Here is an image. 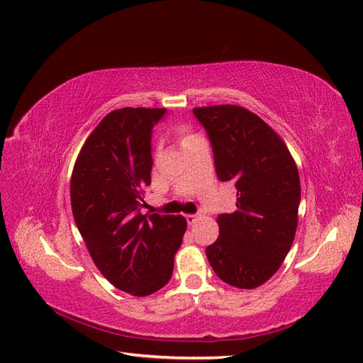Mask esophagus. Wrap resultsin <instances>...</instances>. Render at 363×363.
I'll return each mask as SVG.
<instances>
[{
	"label": "esophagus",
	"mask_w": 363,
	"mask_h": 363,
	"mask_svg": "<svg viewBox=\"0 0 363 363\" xmlns=\"http://www.w3.org/2000/svg\"><path fill=\"white\" fill-rule=\"evenodd\" d=\"M186 220H187L189 225H195V223L199 220V215L198 213H189V215H186Z\"/></svg>",
	"instance_id": "1"
}]
</instances>
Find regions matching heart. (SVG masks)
<instances>
[{
	"mask_svg": "<svg viewBox=\"0 0 363 363\" xmlns=\"http://www.w3.org/2000/svg\"><path fill=\"white\" fill-rule=\"evenodd\" d=\"M177 135H179V140H181V145H184V143H186V142H189V140H190V138H191V137H194V135H191V134H189V133H187V130H184V129H179V134H177Z\"/></svg>",
	"mask_w": 363,
	"mask_h": 363,
	"instance_id": "b5f03b06",
	"label": "heart"
}]
</instances>
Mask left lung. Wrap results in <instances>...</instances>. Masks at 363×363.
<instances>
[{"mask_svg": "<svg viewBox=\"0 0 363 363\" xmlns=\"http://www.w3.org/2000/svg\"><path fill=\"white\" fill-rule=\"evenodd\" d=\"M194 113L211 138L218 179L237 189V211L218 215L220 235L206 256L223 282L256 289L279 269L296 234V164L282 138L245 107H195Z\"/></svg>", "mask_w": 363, "mask_h": 363, "instance_id": "8db88e82", "label": "left lung"}]
</instances>
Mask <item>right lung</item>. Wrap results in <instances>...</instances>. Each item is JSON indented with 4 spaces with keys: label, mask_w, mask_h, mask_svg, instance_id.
I'll use <instances>...</instances> for the list:
<instances>
[{
    "label": "right lung",
    "mask_w": 363,
    "mask_h": 363,
    "mask_svg": "<svg viewBox=\"0 0 363 363\" xmlns=\"http://www.w3.org/2000/svg\"><path fill=\"white\" fill-rule=\"evenodd\" d=\"M167 109L123 107L99 121L74 162L70 182L76 226L99 272L133 296L160 290L173 274L187 221L140 213L151 184V130Z\"/></svg>",
    "instance_id": "add662e5"
}]
</instances>
